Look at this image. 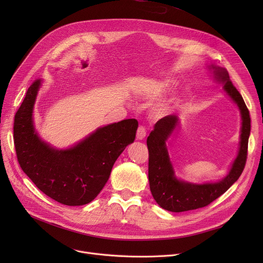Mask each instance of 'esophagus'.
<instances>
[{"mask_svg":"<svg viewBox=\"0 0 263 263\" xmlns=\"http://www.w3.org/2000/svg\"><path fill=\"white\" fill-rule=\"evenodd\" d=\"M145 136H146V129H145V127L140 126L139 128H137V131H136V139L143 140V139H145Z\"/></svg>","mask_w":263,"mask_h":263,"instance_id":"1","label":"esophagus"}]
</instances>
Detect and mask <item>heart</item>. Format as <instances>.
<instances>
[{
    "instance_id": "b5f03b06",
    "label": "heart",
    "mask_w": 263,
    "mask_h": 263,
    "mask_svg": "<svg viewBox=\"0 0 263 263\" xmlns=\"http://www.w3.org/2000/svg\"><path fill=\"white\" fill-rule=\"evenodd\" d=\"M172 84H173V82H171V81H166V82H164V83H163V86H164V87H170Z\"/></svg>"
}]
</instances>
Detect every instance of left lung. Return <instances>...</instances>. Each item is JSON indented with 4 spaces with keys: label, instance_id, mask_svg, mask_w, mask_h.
I'll return each instance as SVG.
<instances>
[{
    "label": "left lung",
    "instance_id": "1",
    "mask_svg": "<svg viewBox=\"0 0 263 263\" xmlns=\"http://www.w3.org/2000/svg\"><path fill=\"white\" fill-rule=\"evenodd\" d=\"M215 68V77L225 83L224 89L236 102L242 115L240 150L232 167L222 181L208 184H192L177 180L168 158L166 140L174 131L178 118L175 115L165 116L156 124L147 137L149 154L148 178L151 194L163 209L172 212L195 210L210 204L236 182L245 167L247 160L248 137L251 133V117L241 93L234 87L225 69Z\"/></svg>",
    "mask_w": 263,
    "mask_h": 263
}]
</instances>
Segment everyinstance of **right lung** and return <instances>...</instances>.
Returning <instances> with one entry per match:
<instances>
[{"mask_svg": "<svg viewBox=\"0 0 263 263\" xmlns=\"http://www.w3.org/2000/svg\"><path fill=\"white\" fill-rule=\"evenodd\" d=\"M40 80L29 87L13 120V143L20 167L47 196L66 205H83L97 197L113 165L133 143L139 122L124 119L97 130L73 148L55 150L33 127V106Z\"/></svg>", "mask_w": 263, "mask_h": 263, "instance_id": "add662e5", "label": "right lung"}]
</instances>
